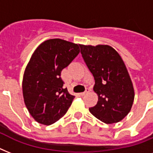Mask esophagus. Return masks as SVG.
Wrapping results in <instances>:
<instances>
[{"instance_id":"esophagus-1","label":"esophagus","mask_w":153,"mask_h":153,"mask_svg":"<svg viewBox=\"0 0 153 153\" xmlns=\"http://www.w3.org/2000/svg\"><path fill=\"white\" fill-rule=\"evenodd\" d=\"M89 91H90V90H89L88 88H86V91H84V92H82V93H80V95H82V96L85 95V94H86L89 93Z\"/></svg>"}]
</instances>
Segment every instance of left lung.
Wrapping results in <instances>:
<instances>
[{"instance_id":"8db88e82","label":"left lung","mask_w":153,"mask_h":153,"mask_svg":"<svg viewBox=\"0 0 153 153\" xmlns=\"http://www.w3.org/2000/svg\"><path fill=\"white\" fill-rule=\"evenodd\" d=\"M81 54L95 80L94 91L97 105L90 112L106 124L117 123L130 112L134 88L130 75L119 53L105 44L79 45Z\"/></svg>"}]
</instances>
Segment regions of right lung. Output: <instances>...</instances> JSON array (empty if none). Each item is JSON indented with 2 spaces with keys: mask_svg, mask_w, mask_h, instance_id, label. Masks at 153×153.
<instances>
[{
  "mask_svg": "<svg viewBox=\"0 0 153 153\" xmlns=\"http://www.w3.org/2000/svg\"><path fill=\"white\" fill-rule=\"evenodd\" d=\"M80 44L61 39L40 44L25 68L22 81L24 101L38 123L49 126L67 113L74 96L63 88L61 71L79 55Z\"/></svg>",
  "mask_w": 153,
  "mask_h": 153,
  "instance_id": "obj_1",
  "label": "right lung"
}]
</instances>
